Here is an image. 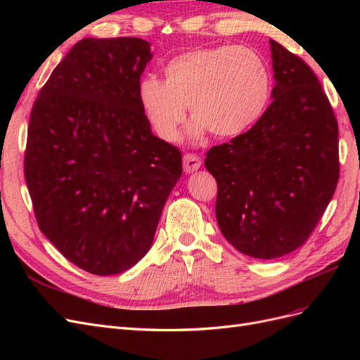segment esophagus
Instances as JSON below:
<instances>
[{"instance_id":"1","label":"esophagus","mask_w":360,"mask_h":360,"mask_svg":"<svg viewBox=\"0 0 360 360\" xmlns=\"http://www.w3.org/2000/svg\"><path fill=\"white\" fill-rule=\"evenodd\" d=\"M201 167V159L197 155L186 153L183 156V169L186 172H193Z\"/></svg>"}]
</instances>
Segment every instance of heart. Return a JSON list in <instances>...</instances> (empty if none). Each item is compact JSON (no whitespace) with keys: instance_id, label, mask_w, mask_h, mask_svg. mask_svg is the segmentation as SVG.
Masks as SVG:
<instances>
[{"instance_id":"heart-1","label":"heart","mask_w":360,"mask_h":360,"mask_svg":"<svg viewBox=\"0 0 360 360\" xmlns=\"http://www.w3.org/2000/svg\"><path fill=\"white\" fill-rule=\"evenodd\" d=\"M165 81L146 76L138 85L141 108L156 135L168 143L180 136L186 106L195 120L191 135H240L263 114L270 96L264 60L246 46L197 48L171 58Z\"/></svg>"}]
</instances>
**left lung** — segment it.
I'll use <instances>...</instances> for the list:
<instances>
[{"label": "left lung", "mask_w": 360, "mask_h": 360, "mask_svg": "<svg viewBox=\"0 0 360 360\" xmlns=\"http://www.w3.org/2000/svg\"><path fill=\"white\" fill-rule=\"evenodd\" d=\"M274 102L248 132L207 151L216 219L242 254L271 259L308 240L340 179L338 122L312 69L270 40Z\"/></svg>", "instance_id": "left-lung-1"}]
</instances>
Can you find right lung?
<instances>
[{
	"label": "right lung",
	"mask_w": 360,
	"mask_h": 360,
	"mask_svg": "<svg viewBox=\"0 0 360 360\" xmlns=\"http://www.w3.org/2000/svg\"><path fill=\"white\" fill-rule=\"evenodd\" d=\"M153 57L138 37L82 39L32 105L24 172L40 231L70 263L117 275L153 243L181 153L151 134L138 85Z\"/></svg>",
	"instance_id": "add662e5"
}]
</instances>
